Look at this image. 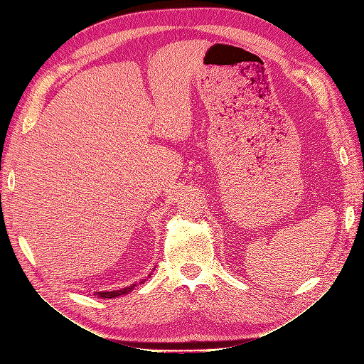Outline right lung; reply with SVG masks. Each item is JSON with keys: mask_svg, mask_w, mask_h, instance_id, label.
I'll list each match as a JSON object with an SVG mask.
<instances>
[{"mask_svg": "<svg viewBox=\"0 0 364 364\" xmlns=\"http://www.w3.org/2000/svg\"><path fill=\"white\" fill-rule=\"evenodd\" d=\"M135 289V284L134 285H129V287L123 289V290H115V291H98L95 294H98V297H102V299H111V297H117L121 294H126L129 291H132Z\"/></svg>", "mask_w": 364, "mask_h": 364, "instance_id": "right-lung-1", "label": "right lung"}]
</instances>
